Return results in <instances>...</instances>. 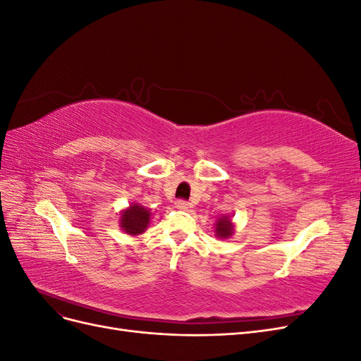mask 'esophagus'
<instances>
[{
	"instance_id": "34e87169",
	"label": "esophagus",
	"mask_w": 361,
	"mask_h": 361,
	"mask_svg": "<svg viewBox=\"0 0 361 361\" xmlns=\"http://www.w3.org/2000/svg\"><path fill=\"white\" fill-rule=\"evenodd\" d=\"M174 207H176V209H179V211H187L190 207V203L187 200L179 199V200L174 202Z\"/></svg>"
}]
</instances>
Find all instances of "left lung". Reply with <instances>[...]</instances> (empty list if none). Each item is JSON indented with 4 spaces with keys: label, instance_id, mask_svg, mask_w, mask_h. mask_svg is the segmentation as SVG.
<instances>
[{
    "label": "left lung",
    "instance_id": "1",
    "mask_svg": "<svg viewBox=\"0 0 361 361\" xmlns=\"http://www.w3.org/2000/svg\"><path fill=\"white\" fill-rule=\"evenodd\" d=\"M215 233L218 238H228L233 233V226L228 216H223L218 220L216 227H215Z\"/></svg>",
    "mask_w": 361,
    "mask_h": 361
}]
</instances>
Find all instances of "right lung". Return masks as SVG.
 <instances>
[{
    "instance_id": "right-lung-1",
    "label": "right lung",
    "mask_w": 361,
    "mask_h": 361,
    "mask_svg": "<svg viewBox=\"0 0 361 361\" xmlns=\"http://www.w3.org/2000/svg\"><path fill=\"white\" fill-rule=\"evenodd\" d=\"M150 220V212L146 207L134 204L126 209L122 216H120V226H122L123 231L129 235H138L146 231V227Z\"/></svg>"
}]
</instances>
